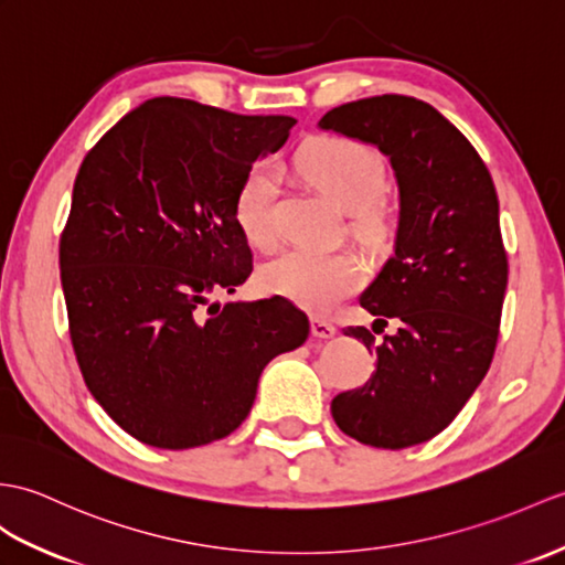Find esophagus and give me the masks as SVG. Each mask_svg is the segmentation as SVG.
I'll return each instance as SVG.
<instances>
[{"mask_svg": "<svg viewBox=\"0 0 565 565\" xmlns=\"http://www.w3.org/2000/svg\"><path fill=\"white\" fill-rule=\"evenodd\" d=\"M310 330H312V337L318 339H330L337 334V327L322 318H310Z\"/></svg>", "mask_w": 565, "mask_h": 565, "instance_id": "esophagus-1", "label": "esophagus"}]
</instances>
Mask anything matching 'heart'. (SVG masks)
<instances>
[{"label": "heart", "mask_w": 565, "mask_h": 565, "mask_svg": "<svg viewBox=\"0 0 565 565\" xmlns=\"http://www.w3.org/2000/svg\"><path fill=\"white\" fill-rule=\"evenodd\" d=\"M298 168L315 188L349 212L377 202L387 185L383 156L361 141L342 137L308 143L298 156ZM277 194L279 178L269 163H255L235 192V223L257 247H271L277 241ZM361 226L373 228V221L363 218ZM259 281L265 291L320 315L334 310L344 298L359 291L365 281V267L351 250L296 247L267 262L259 269Z\"/></svg>", "instance_id": "obj_1"}]
</instances>
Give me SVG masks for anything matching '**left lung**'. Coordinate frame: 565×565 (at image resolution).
I'll return each mask as SVG.
<instances>
[{
  "label": "left lung",
  "mask_w": 565,
  "mask_h": 565,
  "mask_svg": "<svg viewBox=\"0 0 565 565\" xmlns=\"http://www.w3.org/2000/svg\"><path fill=\"white\" fill-rule=\"evenodd\" d=\"M320 127L375 143L397 175L395 255L361 306L399 330L375 342L365 327H347L377 369L332 399V416L353 440L402 450L438 436L491 365L508 286L498 194L469 139L424 100L361 98Z\"/></svg>",
  "instance_id": "1"
}]
</instances>
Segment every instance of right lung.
Returning <instances> with one entry per match:
<instances>
[{
    "instance_id": "right-lung-1",
    "label": "right lung",
    "mask_w": 565,
    "mask_h": 565,
    "mask_svg": "<svg viewBox=\"0 0 565 565\" xmlns=\"http://www.w3.org/2000/svg\"><path fill=\"white\" fill-rule=\"evenodd\" d=\"M288 115L151 98L86 153L60 235L70 339L90 395L129 436L163 450L226 438L265 365L310 334L281 296L209 303L245 284L241 180L279 151Z\"/></svg>"
}]
</instances>
